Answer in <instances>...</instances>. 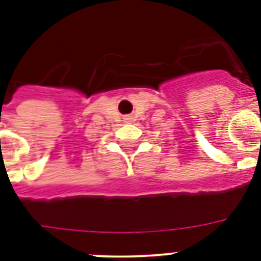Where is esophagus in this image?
Listing matches in <instances>:
<instances>
[{
    "label": "esophagus",
    "mask_w": 261,
    "mask_h": 261,
    "mask_svg": "<svg viewBox=\"0 0 261 261\" xmlns=\"http://www.w3.org/2000/svg\"><path fill=\"white\" fill-rule=\"evenodd\" d=\"M124 120H125V121H130V120H132V117H130V116H125V117H124Z\"/></svg>",
    "instance_id": "1"
}]
</instances>
